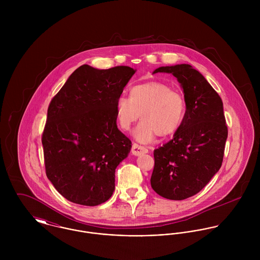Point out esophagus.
<instances>
[{
	"label": "esophagus",
	"instance_id": "34e87169",
	"mask_svg": "<svg viewBox=\"0 0 260 260\" xmlns=\"http://www.w3.org/2000/svg\"><path fill=\"white\" fill-rule=\"evenodd\" d=\"M131 151H132V153H133L134 155L138 156V155L147 153V152H148V149L146 148V147H144V146H141V145H139V144H137V143H134V144L132 145Z\"/></svg>",
	"mask_w": 260,
	"mask_h": 260
}]
</instances>
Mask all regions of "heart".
I'll use <instances>...</instances> for the list:
<instances>
[{"instance_id":"b5f03b06","label":"heart","mask_w":260,"mask_h":260,"mask_svg":"<svg viewBox=\"0 0 260 260\" xmlns=\"http://www.w3.org/2000/svg\"><path fill=\"white\" fill-rule=\"evenodd\" d=\"M115 111L118 125L124 131L141 116L142 121L133 135L140 142L148 143L157 135L167 137L180 128L185 117V99L168 84L151 81L132 87L130 98L118 97Z\"/></svg>"}]
</instances>
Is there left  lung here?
<instances>
[{
	"mask_svg": "<svg viewBox=\"0 0 260 260\" xmlns=\"http://www.w3.org/2000/svg\"><path fill=\"white\" fill-rule=\"evenodd\" d=\"M170 73L181 84L185 117L174 137L154 150L151 187L160 196L183 200L197 194L222 165L228 135L218 93L188 64L160 67L154 73Z\"/></svg>",
	"mask_w": 260,
	"mask_h": 260,
	"instance_id": "8db88e82",
	"label": "left lung"
}]
</instances>
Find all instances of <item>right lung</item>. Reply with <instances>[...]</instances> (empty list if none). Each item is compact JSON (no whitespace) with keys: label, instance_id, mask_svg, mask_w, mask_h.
I'll use <instances>...</instances> for the list:
<instances>
[{"label":"right lung","instance_id":"right-lung-1","mask_svg":"<svg viewBox=\"0 0 260 260\" xmlns=\"http://www.w3.org/2000/svg\"><path fill=\"white\" fill-rule=\"evenodd\" d=\"M135 72L83 65L51 100L42 134L45 169L67 200L96 206L111 197L115 169L132 144L117 128L115 105Z\"/></svg>","mask_w":260,"mask_h":260}]
</instances>
